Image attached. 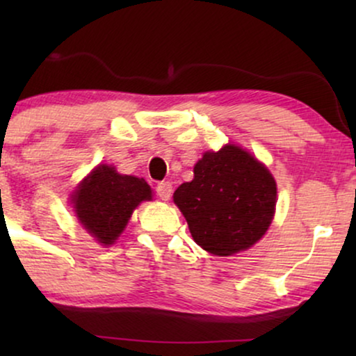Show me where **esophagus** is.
Instances as JSON below:
<instances>
[{
	"label": "esophagus",
	"mask_w": 356,
	"mask_h": 356,
	"mask_svg": "<svg viewBox=\"0 0 356 356\" xmlns=\"http://www.w3.org/2000/svg\"><path fill=\"white\" fill-rule=\"evenodd\" d=\"M172 188L173 186H172V183H170V181H162V183L157 184L155 191H157L159 197L162 199V201H168V199L172 197V191H173Z\"/></svg>",
	"instance_id": "esophagus-1"
}]
</instances>
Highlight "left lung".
<instances>
[{"label":"left lung","instance_id":"8db88e82","mask_svg":"<svg viewBox=\"0 0 356 356\" xmlns=\"http://www.w3.org/2000/svg\"><path fill=\"white\" fill-rule=\"evenodd\" d=\"M173 201L186 218L193 240L216 256L245 251L272 223L277 184L266 165L235 144L206 152Z\"/></svg>","mask_w":356,"mask_h":356}]
</instances>
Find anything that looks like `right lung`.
<instances>
[{
    "instance_id": "add662e5",
    "label": "right lung",
    "mask_w": 356,
    "mask_h": 356,
    "mask_svg": "<svg viewBox=\"0 0 356 356\" xmlns=\"http://www.w3.org/2000/svg\"><path fill=\"white\" fill-rule=\"evenodd\" d=\"M150 199L152 189L143 178L99 165L82 179L71 201L81 225L102 245L110 246L128 225L134 209Z\"/></svg>"
}]
</instances>
